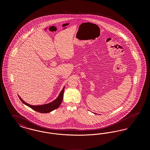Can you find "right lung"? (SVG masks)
Wrapping results in <instances>:
<instances>
[{"instance_id":"1","label":"right lung","mask_w":150,"mask_h":150,"mask_svg":"<svg viewBox=\"0 0 150 150\" xmlns=\"http://www.w3.org/2000/svg\"><path fill=\"white\" fill-rule=\"evenodd\" d=\"M64 89V86L62 90L61 91V93H59L58 97L54 101L50 102V103L45 104L43 105H39V106L31 105H29L28 103H27L25 101H23L19 96H18V97L21 100L22 102H23L25 105L30 107L31 108H32L33 110H35L36 111L39 112L40 113H48V112H50L51 111L54 110L55 109L59 107V106L61 104V102H62V100H63Z\"/></svg>"}]
</instances>
